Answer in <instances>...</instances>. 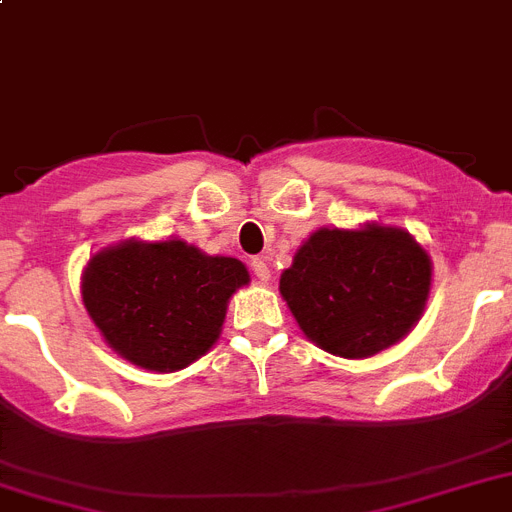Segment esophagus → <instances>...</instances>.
Returning <instances> with one entry per match:
<instances>
[{
	"label": "esophagus",
	"instance_id": "34e87169",
	"mask_svg": "<svg viewBox=\"0 0 512 512\" xmlns=\"http://www.w3.org/2000/svg\"><path fill=\"white\" fill-rule=\"evenodd\" d=\"M249 265H252V273L257 276V281H260V283L270 281V268H268V263H265L263 257H255V260H252Z\"/></svg>",
	"mask_w": 512,
	"mask_h": 512
}]
</instances>
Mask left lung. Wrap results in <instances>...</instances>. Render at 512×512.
<instances>
[{
	"mask_svg": "<svg viewBox=\"0 0 512 512\" xmlns=\"http://www.w3.org/2000/svg\"><path fill=\"white\" fill-rule=\"evenodd\" d=\"M432 263L414 236L390 226L320 229L283 270L281 294L312 343L364 359L401 341L422 317Z\"/></svg>",
	"mask_w": 512,
	"mask_h": 512,
	"instance_id": "8db88e82",
	"label": "left lung"
}]
</instances>
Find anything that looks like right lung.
Listing matches in <instances>:
<instances>
[{
  "instance_id": "obj_1",
  "label": "right lung",
  "mask_w": 512,
  "mask_h": 512,
  "mask_svg": "<svg viewBox=\"0 0 512 512\" xmlns=\"http://www.w3.org/2000/svg\"><path fill=\"white\" fill-rule=\"evenodd\" d=\"M247 281L234 257H208L179 239H130L90 260L83 302L117 354L137 367L174 372L210 351L229 296Z\"/></svg>"
}]
</instances>
